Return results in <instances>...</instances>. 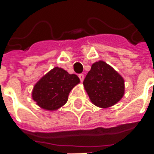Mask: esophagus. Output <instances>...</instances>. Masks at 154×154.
Here are the masks:
<instances>
[{
  "label": "esophagus",
  "mask_w": 154,
  "mask_h": 154,
  "mask_svg": "<svg viewBox=\"0 0 154 154\" xmlns=\"http://www.w3.org/2000/svg\"><path fill=\"white\" fill-rule=\"evenodd\" d=\"M78 77H79V78H80V81L81 82H82V81L84 80V75L82 73H81V74H79V75H78Z\"/></svg>",
  "instance_id": "1"
}]
</instances>
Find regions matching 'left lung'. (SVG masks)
I'll use <instances>...</instances> for the list:
<instances>
[{
    "instance_id": "1",
    "label": "left lung",
    "mask_w": 154,
    "mask_h": 154,
    "mask_svg": "<svg viewBox=\"0 0 154 154\" xmlns=\"http://www.w3.org/2000/svg\"><path fill=\"white\" fill-rule=\"evenodd\" d=\"M83 85L91 102L100 108L116 104L125 93L123 77L103 61L92 64Z\"/></svg>"
}]
</instances>
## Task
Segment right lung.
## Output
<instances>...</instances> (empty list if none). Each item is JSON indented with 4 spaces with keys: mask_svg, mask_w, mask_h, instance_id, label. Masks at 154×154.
<instances>
[{
    "mask_svg": "<svg viewBox=\"0 0 154 154\" xmlns=\"http://www.w3.org/2000/svg\"><path fill=\"white\" fill-rule=\"evenodd\" d=\"M79 82L77 75L56 67L35 84L32 97L44 110H57L67 102L69 92Z\"/></svg>",
    "mask_w": 154,
    "mask_h": 154,
    "instance_id": "1",
    "label": "right lung"
}]
</instances>
